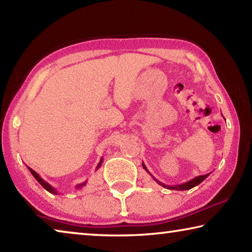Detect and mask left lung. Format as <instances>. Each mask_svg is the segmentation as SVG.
Here are the masks:
<instances>
[{
	"label": "left lung",
	"mask_w": 252,
	"mask_h": 252,
	"mask_svg": "<svg viewBox=\"0 0 252 252\" xmlns=\"http://www.w3.org/2000/svg\"><path fill=\"white\" fill-rule=\"evenodd\" d=\"M142 167H143V169L146 170V171L150 174V176L152 177V179L153 180H155L157 183H159L160 186H162L163 188H167V189H170V190H179V191H182V190H189V189H191V188H193V187H195V186H198V185H200V183H201L204 179H206L209 174L210 173H208V174H203V176H199V177H195L194 179H192V180H190V181H188V182H185V183H182V185H177V186H167V185H164V183H162V182H160L159 180H158V179H156L155 177L152 176V174L149 172V170L147 169V167H146V164L143 163L142 162Z\"/></svg>",
	"instance_id": "8db88e82"
}]
</instances>
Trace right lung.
Returning a JSON list of instances; mask_svg holds the SVG:
<instances>
[{"instance_id":"right-lung-1","label":"right lung","mask_w":252,"mask_h":252,"mask_svg":"<svg viewBox=\"0 0 252 252\" xmlns=\"http://www.w3.org/2000/svg\"><path fill=\"white\" fill-rule=\"evenodd\" d=\"M102 162H103V158H101L100 162H99V163H97V165H96V170L101 167ZM28 168H29V167H28ZM29 170H30V172L32 173V176L36 179V181L39 182L40 185H41L42 187H43L46 191H49L50 193H53V194H60L59 191H58L57 189H55L54 187H52V186L50 185V183H48V182H46L45 180H43V179H42V178L39 176V174H37L35 171H34L33 169L29 168ZM87 182H88V180H85V181H84V182H82V183H78V185L75 186V189H81V188H83L85 185H87Z\"/></svg>"}]
</instances>
